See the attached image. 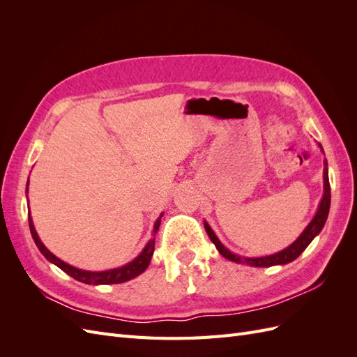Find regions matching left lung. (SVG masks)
<instances>
[{"label":"left lung","mask_w":357,"mask_h":357,"mask_svg":"<svg viewBox=\"0 0 357 357\" xmlns=\"http://www.w3.org/2000/svg\"><path fill=\"white\" fill-rule=\"evenodd\" d=\"M326 165V162H325ZM323 180H325V195L321 198V202L319 205V210L317 214L314 215V219L311 220V223L307 226L305 231L301 234L299 238L289 245L284 250L278 252L275 255L271 256H264V257H241V256H236L234 253H231L228 248L223 247V244L219 241L218 236L213 232V229L207 223H204L205 226V231H207L210 240L214 243V245L218 247V250L222 256H225L226 259H229V261L234 262H245L247 265H252V266H273V265H284L289 264L291 261H295V259L305 250L308 247V244L312 241V238L321 231L323 226H325V222L328 219V214H329V207H331V185H329V177H328V168H325L323 171Z\"/></svg>","instance_id":"obj_1"}]
</instances>
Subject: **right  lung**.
<instances>
[{"instance_id": "1", "label": "right lung", "mask_w": 357, "mask_h": 357, "mask_svg": "<svg viewBox=\"0 0 357 357\" xmlns=\"http://www.w3.org/2000/svg\"><path fill=\"white\" fill-rule=\"evenodd\" d=\"M160 218L162 214L159 215V219L155 223V228H153V234L158 232L159 229V225H160ZM29 222V229H31V235L32 238H34L38 250L45 255V257L47 261H50L52 264H55L56 266H59L62 271H66L68 275H71L73 278L79 280L82 283L86 284H116V283H123L128 282V280H131L137 275L142 274L143 271H146V268L150 264V259H152L153 250H155V238L150 240L147 243V245L144 247V250L139 253V256H137L132 262H129L128 265L122 266V268H116V269H109V271H102V273H91V271H83V269H77L74 268L66 262H62L61 259H58L55 255H52L47 248L45 247L38 238V235L36 232L34 225H32V219L31 215L28 218Z\"/></svg>"}]
</instances>
